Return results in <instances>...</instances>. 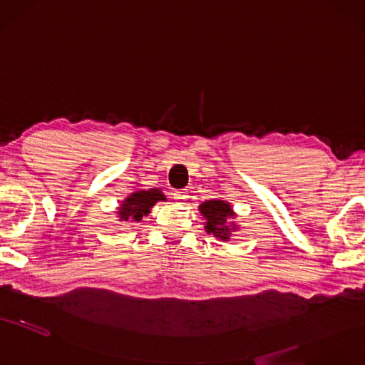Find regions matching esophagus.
<instances>
[{
    "label": "esophagus",
    "mask_w": 365,
    "mask_h": 365,
    "mask_svg": "<svg viewBox=\"0 0 365 365\" xmlns=\"http://www.w3.org/2000/svg\"><path fill=\"white\" fill-rule=\"evenodd\" d=\"M173 199H174L175 202L182 203V202H185L186 199H188V192H186L185 190H180V191H174V192H173Z\"/></svg>",
    "instance_id": "34e87169"
}]
</instances>
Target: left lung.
Segmentation results:
<instances>
[{"instance_id":"obj_1","label":"left lung","mask_w":365,"mask_h":365,"mask_svg":"<svg viewBox=\"0 0 365 365\" xmlns=\"http://www.w3.org/2000/svg\"><path fill=\"white\" fill-rule=\"evenodd\" d=\"M199 210L206 218V231L222 240H229L231 229H234L229 226V218L234 215L231 206L223 200H207L202 203Z\"/></svg>"}]
</instances>
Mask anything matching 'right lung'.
<instances>
[{"mask_svg":"<svg viewBox=\"0 0 365 365\" xmlns=\"http://www.w3.org/2000/svg\"><path fill=\"white\" fill-rule=\"evenodd\" d=\"M159 200H165L162 191L159 190H148L131 194L119 207L118 212L120 215V220L139 222L143 215H147L150 212L154 203Z\"/></svg>","mask_w":365,"mask_h":365,"instance_id":"right-lung-1","label":"right lung"}]
</instances>
